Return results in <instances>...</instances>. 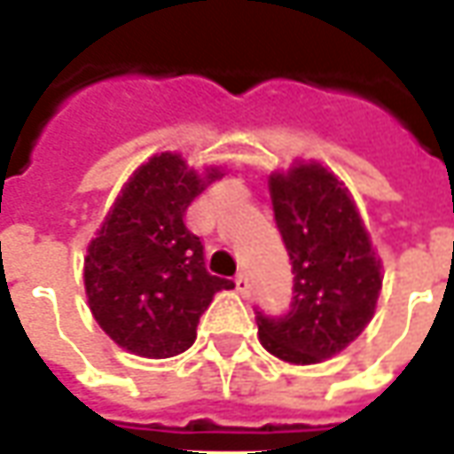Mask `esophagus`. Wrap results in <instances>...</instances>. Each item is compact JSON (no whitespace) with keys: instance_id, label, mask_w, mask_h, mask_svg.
Masks as SVG:
<instances>
[{"instance_id":"obj_1","label":"esophagus","mask_w":454,"mask_h":454,"mask_svg":"<svg viewBox=\"0 0 454 454\" xmlns=\"http://www.w3.org/2000/svg\"><path fill=\"white\" fill-rule=\"evenodd\" d=\"M233 284H236V291H239V294H243V296H246V294H248V289H251V284H248L246 274L236 276V278H233Z\"/></svg>"}]
</instances>
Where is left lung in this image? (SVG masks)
Returning <instances> with one entry per match:
<instances>
[{
    "label": "left lung",
    "mask_w": 454,
    "mask_h": 454,
    "mask_svg": "<svg viewBox=\"0 0 454 454\" xmlns=\"http://www.w3.org/2000/svg\"><path fill=\"white\" fill-rule=\"evenodd\" d=\"M274 218L294 271L284 317L256 311L266 352L291 364H319L364 332L382 289V263L344 183L319 163L269 180Z\"/></svg>",
    "instance_id": "8db88e82"
}]
</instances>
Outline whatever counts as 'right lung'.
Returning <instances> with one entry per match:
<instances>
[{
	"instance_id": "obj_1",
	"label": "right lung",
	"mask_w": 454,
	"mask_h": 454,
	"mask_svg": "<svg viewBox=\"0 0 454 454\" xmlns=\"http://www.w3.org/2000/svg\"><path fill=\"white\" fill-rule=\"evenodd\" d=\"M221 176L215 168L198 176L178 153L153 155L87 246V301L122 349L148 359L185 352L213 296L236 286L208 274L203 243L183 221L193 198Z\"/></svg>"
}]
</instances>
